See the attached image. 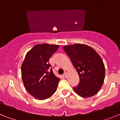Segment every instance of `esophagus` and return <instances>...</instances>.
I'll return each instance as SVG.
<instances>
[{"mask_svg":"<svg viewBox=\"0 0 120 120\" xmlns=\"http://www.w3.org/2000/svg\"><path fill=\"white\" fill-rule=\"evenodd\" d=\"M66 75H67V73H66V72H65L64 74H63V76L65 77H66Z\"/></svg>","mask_w":120,"mask_h":120,"instance_id":"esophagus-1","label":"esophagus"}]
</instances>
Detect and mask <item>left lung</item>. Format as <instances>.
<instances>
[{
    "mask_svg": "<svg viewBox=\"0 0 120 120\" xmlns=\"http://www.w3.org/2000/svg\"><path fill=\"white\" fill-rule=\"evenodd\" d=\"M79 74V85L73 88L77 94L89 98L98 93L105 78V66L100 55L88 45L74 44L63 46Z\"/></svg>",
    "mask_w": 120,
    "mask_h": 120,
    "instance_id": "1",
    "label": "left lung"
}]
</instances>
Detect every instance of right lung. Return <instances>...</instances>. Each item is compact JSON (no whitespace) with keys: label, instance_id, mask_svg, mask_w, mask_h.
<instances>
[{"label":"right lung","instance_id":"right-lung-1","mask_svg":"<svg viewBox=\"0 0 120 120\" xmlns=\"http://www.w3.org/2000/svg\"><path fill=\"white\" fill-rule=\"evenodd\" d=\"M59 45L47 43L34 46L26 54L21 66V74L27 91L38 100L48 99L53 95L60 79L56 77L49 60Z\"/></svg>","mask_w":120,"mask_h":120}]
</instances>
